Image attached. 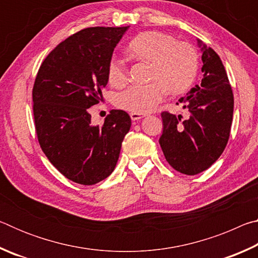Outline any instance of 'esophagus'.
<instances>
[{
  "label": "esophagus",
  "mask_w": 258,
  "mask_h": 258,
  "mask_svg": "<svg viewBox=\"0 0 258 258\" xmlns=\"http://www.w3.org/2000/svg\"><path fill=\"white\" fill-rule=\"evenodd\" d=\"M131 118H132V120H140L141 118H143V116L141 115V113H134V112H131Z\"/></svg>",
  "instance_id": "obj_1"
}]
</instances>
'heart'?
I'll return each mask as SVG.
<instances>
[{
  "label": "heart",
  "instance_id": "heart-1",
  "mask_svg": "<svg viewBox=\"0 0 258 258\" xmlns=\"http://www.w3.org/2000/svg\"><path fill=\"white\" fill-rule=\"evenodd\" d=\"M133 58L150 63L147 85L128 87L116 98L117 107L134 113L151 111L165 95L186 92L194 84L199 68L197 51L189 43H177L171 35L145 32L135 36L128 44ZM108 81L120 87L127 81V67L124 60L112 58L108 66Z\"/></svg>",
  "mask_w": 258,
  "mask_h": 258
}]
</instances>
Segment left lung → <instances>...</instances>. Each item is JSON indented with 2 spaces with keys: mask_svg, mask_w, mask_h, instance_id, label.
Returning a JSON list of instances; mask_svg holds the SVG:
<instances>
[{
  "mask_svg": "<svg viewBox=\"0 0 258 258\" xmlns=\"http://www.w3.org/2000/svg\"><path fill=\"white\" fill-rule=\"evenodd\" d=\"M202 47V83L178 101L187 115L161 112L159 145L168 164L186 175H196L215 163L229 141L233 117V93L225 68L212 47Z\"/></svg>",
  "mask_w": 258,
  "mask_h": 258,
  "instance_id": "1",
  "label": "left lung"
}]
</instances>
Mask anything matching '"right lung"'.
<instances>
[{
  "label": "right lung",
  "instance_id": "right-lung-1",
  "mask_svg": "<svg viewBox=\"0 0 258 258\" xmlns=\"http://www.w3.org/2000/svg\"><path fill=\"white\" fill-rule=\"evenodd\" d=\"M127 27H91L61 42L43 61L33 87L35 130L51 164L64 177L92 185L112 173L131 128L124 110H111L102 126L89 108L108 83L112 52Z\"/></svg>",
  "mask_w": 258,
  "mask_h": 258
}]
</instances>
